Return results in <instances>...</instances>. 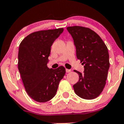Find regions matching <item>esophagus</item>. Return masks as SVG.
Instances as JSON below:
<instances>
[{"label": "esophagus", "mask_w": 124, "mask_h": 124, "mask_svg": "<svg viewBox=\"0 0 124 124\" xmlns=\"http://www.w3.org/2000/svg\"><path fill=\"white\" fill-rule=\"evenodd\" d=\"M70 71H71V70H70V69H66V72L67 73H68V72H70Z\"/></svg>", "instance_id": "1"}]
</instances>
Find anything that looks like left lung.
Here are the masks:
<instances>
[{
    "label": "left lung",
    "instance_id": "1",
    "mask_svg": "<svg viewBox=\"0 0 124 124\" xmlns=\"http://www.w3.org/2000/svg\"><path fill=\"white\" fill-rule=\"evenodd\" d=\"M76 48L77 59L84 65L83 73L74 70L79 80L74 85V91L80 97L96 98L106 84L109 68V54L105 44L95 31L80 26L67 27Z\"/></svg>",
    "mask_w": 124,
    "mask_h": 124
}]
</instances>
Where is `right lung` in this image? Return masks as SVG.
Returning a JSON list of instances; mask_svg holds the SVG:
<instances>
[{
    "mask_svg": "<svg viewBox=\"0 0 124 124\" xmlns=\"http://www.w3.org/2000/svg\"><path fill=\"white\" fill-rule=\"evenodd\" d=\"M63 30L61 28L32 33L19 47V71L28 95L36 102L51 100L65 75L63 66L52 69L47 66L52 45Z\"/></svg>",
    "mask_w": 124,
    "mask_h": 124,
    "instance_id": "add662e5",
    "label": "right lung"
}]
</instances>
